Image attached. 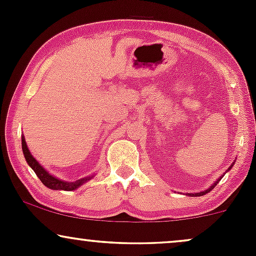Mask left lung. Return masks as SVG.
Wrapping results in <instances>:
<instances>
[{
	"mask_svg": "<svg viewBox=\"0 0 256 256\" xmlns=\"http://www.w3.org/2000/svg\"><path fill=\"white\" fill-rule=\"evenodd\" d=\"M232 166H234V165H231V167H232ZM231 167H230V168H231ZM222 176H224V174H222ZM220 179H222V177H220V178L218 179V180H216V183H214L213 185H210V188H208L207 190H204V192H196V194H189V196H202V195H206V194H208V192H210V190L214 189V186H216V185L219 183V182H220Z\"/></svg>",
	"mask_w": 256,
	"mask_h": 256,
	"instance_id": "1",
	"label": "left lung"
}]
</instances>
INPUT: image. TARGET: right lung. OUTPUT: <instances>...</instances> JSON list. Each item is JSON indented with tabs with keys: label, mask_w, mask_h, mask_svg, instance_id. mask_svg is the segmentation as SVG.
Returning <instances> with one entry per match:
<instances>
[{
	"label": "right lung",
	"mask_w": 256,
	"mask_h": 256,
	"mask_svg": "<svg viewBox=\"0 0 256 256\" xmlns=\"http://www.w3.org/2000/svg\"><path fill=\"white\" fill-rule=\"evenodd\" d=\"M22 152H24V156L26 158V162L30 165V167L34 170V173L37 174V177L40 179V182L46 185V188L52 190H64V192H71V190H76L77 188L83 185L85 182H88L89 179L92 177H86V178H82L76 182H64L61 180V179H58L54 176L49 174V172H46V170L43 168L40 164L37 162V160L31 155L30 150H28V144L25 142V137L22 136Z\"/></svg>",
	"instance_id": "add662e5"
}]
</instances>
